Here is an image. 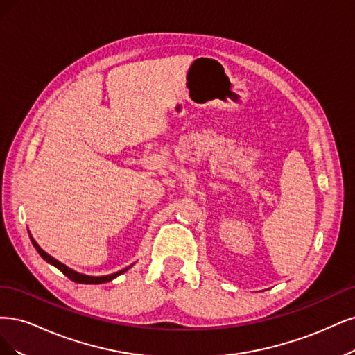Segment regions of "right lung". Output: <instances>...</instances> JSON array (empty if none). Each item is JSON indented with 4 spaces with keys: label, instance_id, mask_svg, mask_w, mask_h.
I'll return each instance as SVG.
<instances>
[{
    "label": "right lung",
    "instance_id": "1",
    "mask_svg": "<svg viewBox=\"0 0 355 355\" xmlns=\"http://www.w3.org/2000/svg\"><path fill=\"white\" fill-rule=\"evenodd\" d=\"M31 240H32V245L35 246V249L38 250V254H40L45 261L50 262V264H51V266H54L55 268H59V270L64 274V276H67V277H69L72 282H76V283H85V284H100V283H106V282H110V280H113L115 277H118L119 274L125 272V271H127L128 268H131V266H130V267L123 268V270H121V271H118V272L109 274V276H100V277L85 276V274H79V272H76V271L71 270L69 267H66L64 264H62V262H59L57 259H54L53 257H50L47 252H44V250L38 246V243L35 242V240L32 239V236H31Z\"/></svg>",
    "mask_w": 355,
    "mask_h": 355
}]
</instances>
